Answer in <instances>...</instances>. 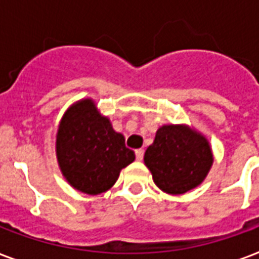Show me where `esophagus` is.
<instances>
[{"label": "esophagus", "instance_id": "obj_1", "mask_svg": "<svg viewBox=\"0 0 259 259\" xmlns=\"http://www.w3.org/2000/svg\"><path fill=\"white\" fill-rule=\"evenodd\" d=\"M136 158H137L138 161H142V158H144V149L136 150Z\"/></svg>", "mask_w": 259, "mask_h": 259}]
</instances>
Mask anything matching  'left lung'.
Here are the masks:
<instances>
[{
  "instance_id": "left-lung-1",
  "label": "left lung",
  "mask_w": 259,
  "mask_h": 259,
  "mask_svg": "<svg viewBox=\"0 0 259 259\" xmlns=\"http://www.w3.org/2000/svg\"><path fill=\"white\" fill-rule=\"evenodd\" d=\"M144 161L158 188L181 195L203 183L213 157L204 136L185 125H164L146 149Z\"/></svg>"
}]
</instances>
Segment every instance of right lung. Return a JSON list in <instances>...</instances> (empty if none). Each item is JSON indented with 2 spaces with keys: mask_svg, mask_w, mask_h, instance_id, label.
Listing matches in <instances>:
<instances>
[{
  "mask_svg": "<svg viewBox=\"0 0 259 259\" xmlns=\"http://www.w3.org/2000/svg\"><path fill=\"white\" fill-rule=\"evenodd\" d=\"M56 156L66 180L87 195L111 188L122 168L136 158L93 99L76 102L64 113L56 134Z\"/></svg>",
  "mask_w": 259,
  "mask_h": 259,
  "instance_id": "obj_1",
  "label": "right lung"
}]
</instances>
